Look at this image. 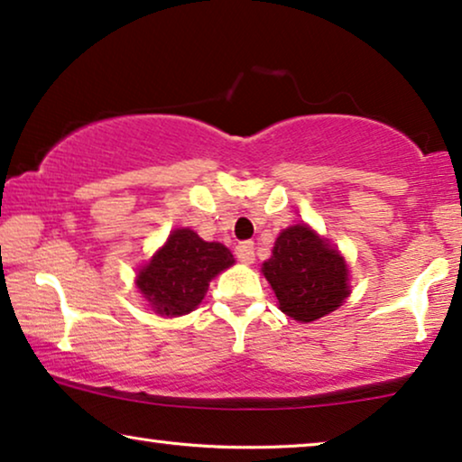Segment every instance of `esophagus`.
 I'll return each instance as SVG.
<instances>
[{
    "mask_svg": "<svg viewBox=\"0 0 462 462\" xmlns=\"http://www.w3.org/2000/svg\"><path fill=\"white\" fill-rule=\"evenodd\" d=\"M235 254L238 260H241L243 263H254L255 260V251H254V243L251 241H245V243H238Z\"/></svg>",
    "mask_w": 462,
    "mask_h": 462,
    "instance_id": "obj_1",
    "label": "esophagus"
}]
</instances>
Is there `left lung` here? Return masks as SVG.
Returning <instances> with one entry per match:
<instances>
[{
	"label": "left lung",
	"instance_id": "left-lung-1",
	"mask_svg": "<svg viewBox=\"0 0 462 462\" xmlns=\"http://www.w3.org/2000/svg\"><path fill=\"white\" fill-rule=\"evenodd\" d=\"M262 273L274 289L279 309L295 321H317L348 295L346 263L309 226L282 230Z\"/></svg>",
	"mask_w": 462,
	"mask_h": 462
}]
</instances>
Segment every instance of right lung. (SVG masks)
Returning <instances> with one entry per match:
<instances>
[{
	"label": "right lung",
	"instance_id": "1",
	"mask_svg": "<svg viewBox=\"0 0 462 462\" xmlns=\"http://www.w3.org/2000/svg\"><path fill=\"white\" fill-rule=\"evenodd\" d=\"M232 263L230 249L205 243L189 227H181L141 270L137 287L160 315L180 317L202 302L208 281Z\"/></svg>",
	"mask_w": 462,
	"mask_h": 462
}]
</instances>
